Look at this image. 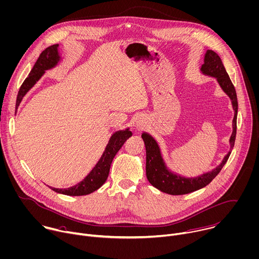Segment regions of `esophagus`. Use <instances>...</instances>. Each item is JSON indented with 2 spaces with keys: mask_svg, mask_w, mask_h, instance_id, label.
<instances>
[{
  "mask_svg": "<svg viewBox=\"0 0 259 259\" xmlns=\"http://www.w3.org/2000/svg\"><path fill=\"white\" fill-rule=\"evenodd\" d=\"M134 127H135V129H143L145 127V121L141 118L136 119L135 123H134Z\"/></svg>",
  "mask_w": 259,
  "mask_h": 259,
  "instance_id": "1",
  "label": "esophagus"
}]
</instances>
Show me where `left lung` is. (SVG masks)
Segmentation results:
<instances>
[{
	"instance_id": "left-lung-1",
	"label": "left lung",
	"mask_w": 259,
	"mask_h": 259,
	"mask_svg": "<svg viewBox=\"0 0 259 259\" xmlns=\"http://www.w3.org/2000/svg\"><path fill=\"white\" fill-rule=\"evenodd\" d=\"M203 62L204 64L200 68V73L202 75L212 77L217 80L222 91L229 97L233 107L234 119L232 125L233 131L229 139L230 150L224 156L221 163L217 165L214 168L196 177H186L176 173V171H173L166 165L157 141L149 133L143 132L141 134V137L144 141L146 150L145 169L147 180L153 187L166 194H188L208 185L215 178V176L220 173L221 169L227 162L235 144L238 114V100L235 88L223 65L220 56L215 52L211 50H206Z\"/></svg>"
}]
</instances>
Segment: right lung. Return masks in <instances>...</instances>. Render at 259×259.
I'll list each match as a JSON object with an SVG mask.
<instances>
[{
  "label": "right lung",
  "instance_id": "add662e5",
  "mask_svg": "<svg viewBox=\"0 0 259 259\" xmlns=\"http://www.w3.org/2000/svg\"><path fill=\"white\" fill-rule=\"evenodd\" d=\"M62 56L59 52V45H53L47 48L37 59L36 63L34 64L33 68L31 69L28 77L22 83L21 88L19 90L17 100H16V110L20 106L23 98L26 94L33 88L36 82L44 76L46 71L51 70L59 65L62 61ZM130 128H126L124 130H118L112 134L110 137L109 143L107 144L105 151L103 152L101 158L96 163L94 168L90 171V174L86 176L82 181L78 184L69 187V188H54L49 186L52 190L57 193L69 195V196H81V195H88L99 188H101L108 179L111 163L120 150L124 142L132 136V132L129 130Z\"/></svg>",
  "mask_w": 259,
  "mask_h": 259
}]
</instances>
